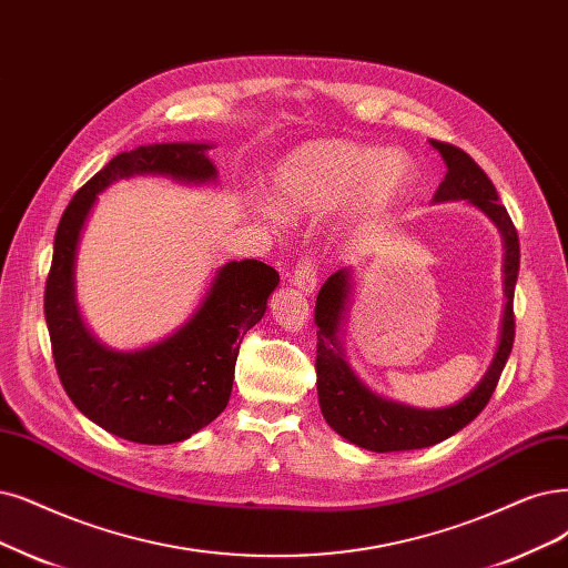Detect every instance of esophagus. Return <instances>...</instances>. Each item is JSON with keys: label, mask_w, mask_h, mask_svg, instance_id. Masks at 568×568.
Instances as JSON below:
<instances>
[{"label": "esophagus", "mask_w": 568, "mask_h": 568, "mask_svg": "<svg viewBox=\"0 0 568 568\" xmlns=\"http://www.w3.org/2000/svg\"><path fill=\"white\" fill-rule=\"evenodd\" d=\"M290 283L295 285L297 290L306 292V295H311L313 290H316L318 285V271H316V262H313L311 257H304L297 266H295V273H292Z\"/></svg>", "instance_id": "esophagus-1"}]
</instances>
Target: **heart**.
Wrapping results in <instances>:
<instances>
[{
  "label": "heart",
  "mask_w": 568,
  "mask_h": 568,
  "mask_svg": "<svg viewBox=\"0 0 568 568\" xmlns=\"http://www.w3.org/2000/svg\"><path fill=\"white\" fill-rule=\"evenodd\" d=\"M416 175L403 150L353 140H313L292 150L271 175V199L290 217L316 215L353 201L379 210L400 199Z\"/></svg>",
  "instance_id": "obj_1"
}]
</instances>
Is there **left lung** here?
I'll list each match as a JSON object with an SVG mask.
<instances>
[{"mask_svg": "<svg viewBox=\"0 0 568 568\" xmlns=\"http://www.w3.org/2000/svg\"><path fill=\"white\" fill-rule=\"evenodd\" d=\"M435 150L447 163V175L433 196L435 203L468 201L479 207L500 231L506 243V313H503L500 342L494 361L481 379L460 403L445 409H416L372 393L358 376L353 374L344 361L339 342V329L351 295V271L342 268L325 281L316 300V325H318V400L325 422L348 443L369 452H407L424 449L443 443L460 428H466L473 418L487 407L494 395L500 372L506 367L513 342H515V283L519 273V239L517 229L508 215L506 205H500L496 186L487 173L458 146L449 142L430 140Z\"/></svg>", "mask_w": 568, "mask_h": 568, "instance_id": "8db88e82", "label": "left lung"}]
</instances>
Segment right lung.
Instances as JSON below:
<instances>
[{"label":"right lung","mask_w":568,"mask_h":568,"mask_svg":"<svg viewBox=\"0 0 568 568\" xmlns=\"http://www.w3.org/2000/svg\"><path fill=\"white\" fill-rule=\"evenodd\" d=\"M207 150L203 142H165L116 154L74 194L55 231L44 313L60 384L93 424L140 445L182 443L224 412L241 342L262 321L278 271L257 260L226 262L194 316L171 337L140 351H112L79 316L77 245L98 194L116 180L165 175L189 184L215 182Z\"/></svg>","instance_id":"right-lung-1"}]
</instances>
